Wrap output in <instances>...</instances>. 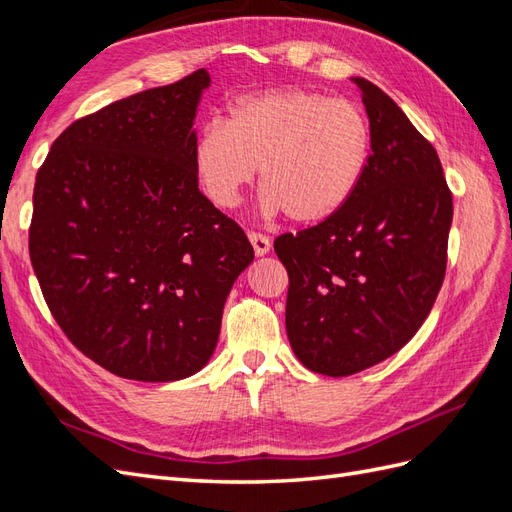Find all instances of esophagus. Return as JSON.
Instances as JSON below:
<instances>
[{"label":"esophagus","mask_w":512,"mask_h":512,"mask_svg":"<svg viewBox=\"0 0 512 512\" xmlns=\"http://www.w3.org/2000/svg\"><path fill=\"white\" fill-rule=\"evenodd\" d=\"M247 237H250L256 256H265L271 250V239L267 235H262V232H250Z\"/></svg>","instance_id":"obj_1"}]
</instances>
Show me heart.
<instances>
[{"label":"heart","mask_w":512,"mask_h":512,"mask_svg":"<svg viewBox=\"0 0 512 512\" xmlns=\"http://www.w3.org/2000/svg\"><path fill=\"white\" fill-rule=\"evenodd\" d=\"M194 173L211 203L235 207L260 166L262 207L294 224H320L361 188L371 162V126L363 108L320 91L286 87L243 96L226 121L200 130Z\"/></svg>","instance_id":"1"}]
</instances>
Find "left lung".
I'll use <instances>...</instances> for the list:
<instances>
[{
  "instance_id": "left-lung-1",
  "label": "left lung",
  "mask_w": 512,
  "mask_h": 512,
  "mask_svg": "<svg viewBox=\"0 0 512 512\" xmlns=\"http://www.w3.org/2000/svg\"><path fill=\"white\" fill-rule=\"evenodd\" d=\"M371 126L361 188L331 220L275 239L299 361L344 378L404 348L444 282L453 194L436 149L380 87L352 79Z\"/></svg>"
}]
</instances>
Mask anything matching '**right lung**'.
<instances>
[{
    "mask_svg": "<svg viewBox=\"0 0 512 512\" xmlns=\"http://www.w3.org/2000/svg\"><path fill=\"white\" fill-rule=\"evenodd\" d=\"M207 70L76 119L34 185L29 258L70 342L128 380L203 369L239 273L243 228L198 190L194 117Z\"/></svg>",
    "mask_w": 512,
    "mask_h": 512,
    "instance_id": "1",
    "label": "right lung"
}]
</instances>
